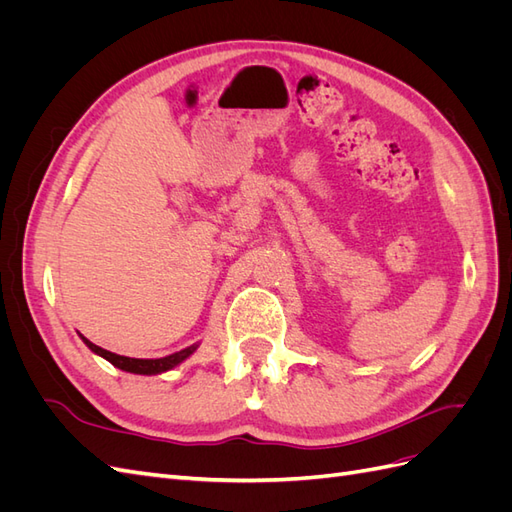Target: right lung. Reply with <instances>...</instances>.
<instances>
[{
    "instance_id": "1",
    "label": "right lung",
    "mask_w": 512,
    "mask_h": 512,
    "mask_svg": "<svg viewBox=\"0 0 512 512\" xmlns=\"http://www.w3.org/2000/svg\"><path fill=\"white\" fill-rule=\"evenodd\" d=\"M83 342L87 344L89 350H94L96 354L104 356L108 363H113L115 367H119L123 371H132V374H162V371H168V369L177 367L181 361L188 359V356L196 350V346H190V348L179 350L175 354L162 356V359H130V356H121V354L108 352V350H104V348H100L96 344H91L89 339H85V337H83Z\"/></svg>"
}]
</instances>
